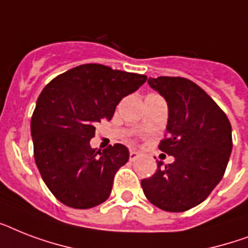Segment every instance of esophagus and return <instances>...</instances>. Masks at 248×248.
<instances>
[{"label":"esophagus","instance_id":"1","mask_svg":"<svg viewBox=\"0 0 248 248\" xmlns=\"http://www.w3.org/2000/svg\"><path fill=\"white\" fill-rule=\"evenodd\" d=\"M139 153L135 151H130V161H135V159L139 158Z\"/></svg>","mask_w":248,"mask_h":248}]
</instances>
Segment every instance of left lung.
<instances>
[{
	"label": "left lung",
	"mask_w": 248,
	"mask_h": 248,
	"mask_svg": "<svg viewBox=\"0 0 248 248\" xmlns=\"http://www.w3.org/2000/svg\"><path fill=\"white\" fill-rule=\"evenodd\" d=\"M148 83L169 105L167 131L158 148L175 161L166 166L158 161L157 171L141 180V188L148 201L163 211H188L223 179L233 148L231 122L190 79L157 77Z\"/></svg>",
	"instance_id": "left-lung-1"
}]
</instances>
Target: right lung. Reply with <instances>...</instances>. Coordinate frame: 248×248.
Masks as SVG:
<instances>
[{
  "label": "right lung",
  "mask_w": 248,
  "mask_h": 248,
  "mask_svg": "<svg viewBox=\"0 0 248 248\" xmlns=\"http://www.w3.org/2000/svg\"><path fill=\"white\" fill-rule=\"evenodd\" d=\"M147 76L101 64L72 68L48 82L31 120L34 161L45 184L68 207H95L108 200L114 175L128 161L122 144L90 147L95 126L110 120L117 104Z\"/></svg>",
  "instance_id": "1"
}]
</instances>
